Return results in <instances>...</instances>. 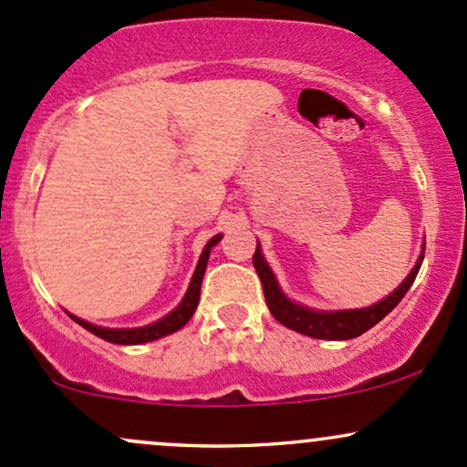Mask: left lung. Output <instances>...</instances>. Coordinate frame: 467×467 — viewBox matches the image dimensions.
<instances>
[{
    "instance_id": "obj_1",
    "label": "left lung",
    "mask_w": 467,
    "mask_h": 467,
    "mask_svg": "<svg viewBox=\"0 0 467 467\" xmlns=\"http://www.w3.org/2000/svg\"><path fill=\"white\" fill-rule=\"evenodd\" d=\"M423 253H425V242L421 245V254H419L417 264L410 270V275L401 284L394 288L390 295L383 296L377 304L366 306V308H355V310H315L308 308L304 304H296L292 301L284 290H281L279 281L273 273V268L265 261L264 253H261V245L257 242V250H254V270H257L261 285H264L265 304H268L270 312L281 326L290 327V330L301 332V335L312 337V339H327V341H346L355 339V337L363 335L366 330H370L372 326H377L388 312L397 308L399 301L406 296L410 285L417 279L419 268L423 264Z\"/></svg>"
}]
</instances>
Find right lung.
<instances>
[{"label":"right lung","instance_id":"obj_1","mask_svg":"<svg viewBox=\"0 0 467 467\" xmlns=\"http://www.w3.org/2000/svg\"><path fill=\"white\" fill-rule=\"evenodd\" d=\"M222 237L223 234H214V237L210 239L206 245H203L202 257H199V261H197V268H194L191 285H188L186 295H183V299L179 301V306L175 310H171L166 317H161L159 321H152V324L141 326V327H104V326L90 324V321H86V319H79V317L70 315V312H68V317L73 321H77L81 327H86V330L92 332V335L99 337V339L110 341V343H119V346H140V343L157 341V339H161V337L172 335V332H177L179 327L186 326L188 321H191V317L194 315V310H197L210 250L222 242Z\"/></svg>","mask_w":467,"mask_h":467}]
</instances>
